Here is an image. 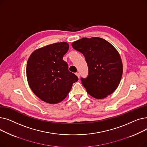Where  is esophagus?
Returning a JSON list of instances; mask_svg holds the SVG:
<instances>
[{
    "label": "esophagus",
    "instance_id": "1",
    "mask_svg": "<svg viewBox=\"0 0 147 147\" xmlns=\"http://www.w3.org/2000/svg\"><path fill=\"white\" fill-rule=\"evenodd\" d=\"M76 76H77L78 77V78H80V74H79V73H76Z\"/></svg>",
    "mask_w": 147,
    "mask_h": 147
}]
</instances>
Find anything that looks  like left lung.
<instances>
[{"label":"left lung","mask_w":147,"mask_h":147,"mask_svg":"<svg viewBox=\"0 0 147 147\" xmlns=\"http://www.w3.org/2000/svg\"><path fill=\"white\" fill-rule=\"evenodd\" d=\"M71 45L83 54L88 64V76L81 79L88 93L96 99L113 94L123 73L122 61L116 49L104 38L97 37H83Z\"/></svg>","instance_id":"8db88e82"}]
</instances>
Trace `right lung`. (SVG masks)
<instances>
[{
	"label": "right lung",
	"mask_w": 147,
	"mask_h": 147,
	"mask_svg": "<svg viewBox=\"0 0 147 147\" xmlns=\"http://www.w3.org/2000/svg\"><path fill=\"white\" fill-rule=\"evenodd\" d=\"M68 48L64 42L49 45L34 51L28 59L26 73L30 88L45 102L53 104L63 101L78 80L63 59Z\"/></svg>",
	"instance_id": "obj_1"
}]
</instances>
